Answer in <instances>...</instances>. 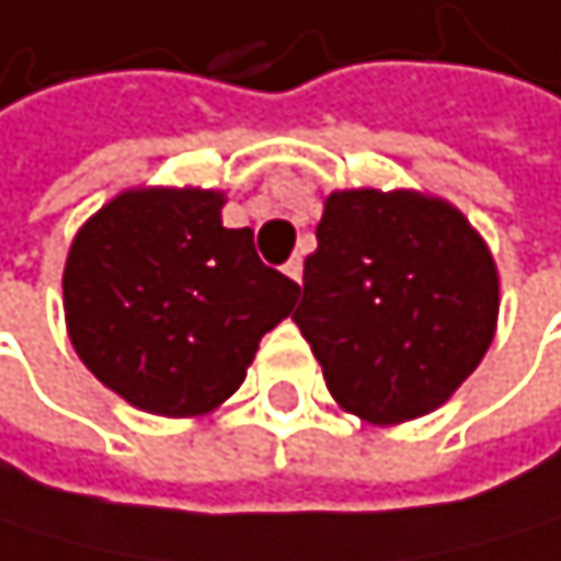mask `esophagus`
I'll return each instance as SVG.
<instances>
[{
  "mask_svg": "<svg viewBox=\"0 0 561 561\" xmlns=\"http://www.w3.org/2000/svg\"><path fill=\"white\" fill-rule=\"evenodd\" d=\"M284 274H287L290 280L301 284V277H305V260H301V256H290L287 264H284Z\"/></svg>",
  "mask_w": 561,
  "mask_h": 561,
  "instance_id": "1",
  "label": "esophagus"
}]
</instances>
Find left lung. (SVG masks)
<instances>
[{"mask_svg":"<svg viewBox=\"0 0 561 561\" xmlns=\"http://www.w3.org/2000/svg\"><path fill=\"white\" fill-rule=\"evenodd\" d=\"M497 305L494 256L457 206L342 188L324 199L294 321L339 407L392 426L444 407L478 369Z\"/></svg>","mask_w":561,"mask_h":561,"instance_id":"8db88e82","label":"left lung"}]
</instances>
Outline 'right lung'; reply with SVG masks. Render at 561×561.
<instances>
[{"instance_id": "add662e5", "label": "right lung", "mask_w": 561, "mask_h": 561, "mask_svg": "<svg viewBox=\"0 0 561 561\" xmlns=\"http://www.w3.org/2000/svg\"><path fill=\"white\" fill-rule=\"evenodd\" d=\"M213 188H128L67 253L64 311L80 362L154 416H203L230 399L297 287L226 230Z\"/></svg>"}]
</instances>
